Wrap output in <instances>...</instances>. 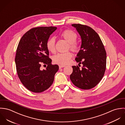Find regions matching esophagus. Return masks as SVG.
Listing matches in <instances>:
<instances>
[{
	"label": "esophagus",
	"mask_w": 125,
	"mask_h": 125,
	"mask_svg": "<svg viewBox=\"0 0 125 125\" xmlns=\"http://www.w3.org/2000/svg\"><path fill=\"white\" fill-rule=\"evenodd\" d=\"M65 67V65H59V68H62Z\"/></svg>",
	"instance_id": "1"
}]
</instances>
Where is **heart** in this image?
Listing matches in <instances>:
<instances>
[{
	"label": "heart",
	"instance_id": "obj_1",
	"mask_svg": "<svg viewBox=\"0 0 125 125\" xmlns=\"http://www.w3.org/2000/svg\"><path fill=\"white\" fill-rule=\"evenodd\" d=\"M60 36L69 43L70 49L73 52H77L79 50L78 45L76 42L77 38L76 34L71 30L67 29L62 32ZM47 49L51 52L53 53L55 50V40L53 37L49 38L46 43ZM71 52L59 53L54 56L53 58L54 62L61 65L68 64L72 57Z\"/></svg>",
	"mask_w": 125,
	"mask_h": 125
}]
</instances>
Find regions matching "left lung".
<instances>
[{
	"label": "left lung",
	"mask_w": 125,
	"mask_h": 125,
	"mask_svg": "<svg viewBox=\"0 0 125 125\" xmlns=\"http://www.w3.org/2000/svg\"><path fill=\"white\" fill-rule=\"evenodd\" d=\"M81 39L80 50L75 60L83 67L73 66L70 78L76 87L89 89L95 87L104 75L106 64V53L98 34L91 27L73 24Z\"/></svg>",
	"instance_id": "8db88e82"
}]
</instances>
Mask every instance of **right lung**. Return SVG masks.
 Listing matches in <instances>:
<instances>
[{"mask_svg": "<svg viewBox=\"0 0 125 125\" xmlns=\"http://www.w3.org/2000/svg\"><path fill=\"white\" fill-rule=\"evenodd\" d=\"M56 27L33 28L22 36L18 44L15 59L18 77L29 90L40 93L49 89L53 83L59 66L52 64L46 43ZM41 64H47L41 70Z\"/></svg>", "mask_w": 125, "mask_h": 125, "instance_id": "obj_1", "label": "right lung"}]
</instances>
